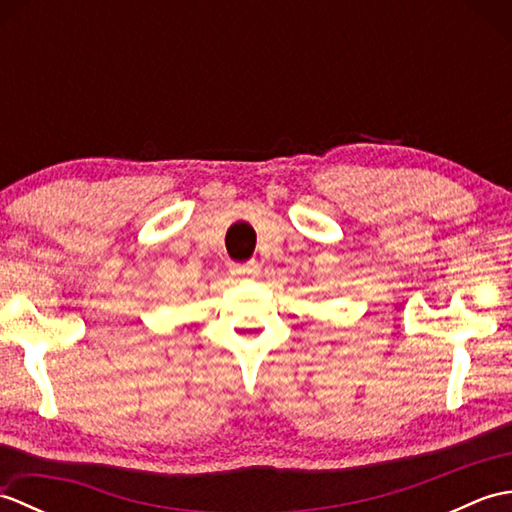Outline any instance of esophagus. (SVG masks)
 I'll return each instance as SVG.
<instances>
[{"instance_id": "esophagus-1", "label": "esophagus", "mask_w": 512, "mask_h": 512, "mask_svg": "<svg viewBox=\"0 0 512 512\" xmlns=\"http://www.w3.org/2000/svg\"><path fill=\"white\" fill-rule=\"evenodd\" d=\"M231 270L235 275H257L259 273V264L255 259H248L244 264H231Z\"/></svg>"}]
</instances>
